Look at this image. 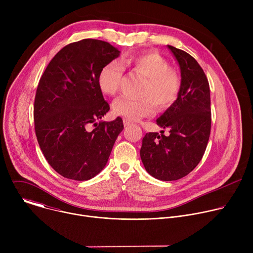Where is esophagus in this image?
<instances>
[{"label":"esophagus","instance_id":"obj_1","mask_svg":"<svg viewBox=\"0 0 253 253\" xmlns=\"http://www.w3.org/2000/svg\"><path fill=\"white\" fill-rule=\"evenodd\" d=\"M123 124H124V126H125V127H128V126H130L132 123H131L129 120L124 119V120H123Z\"/></svg>","mask_w":253,"mask_h":253}]
</instances>
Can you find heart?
Here are the masks:
<instances>
[{"label":"heart","instance_id":"obj_1","mask_svg":"<svg viewBox=\"0 0 253 253\" xmlns=\"http://www.w3.org/2000/svg\"><path fill=\"white\" fill-rule=\"evenodd\" d=\"M124 69L144 78L140 99L120 97L113 102V112L129 121H137L159 110H167L178 100L181 91V78L170 69L169 63L158 53L135 54L106 64L99 72L98 85L106 95L118 92Z\"/></svg>","mask_w":253,"mask_h":253}]
</instances>
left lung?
I'll return each instance as SVG.
<instances>
[{
  "mask_svg": "<svg viewBox=\"0 0 253 253\" xmlns=\"http://www.w3.org/2000/svg\"><path fill=\"white\" fill-rule=\"evenodd\" d=\"M168 48L181 70V91L176 103L156 121L169 129V135L164 131L146 133L140 149L146 171L163 181L183 178L198 165L211 129L210 89L203 69L185 51Z\"/></svg>",
  "mask_w": 253,
  "mask_h": 253,
  "instance_id": "1",
  "label": "left lung"
}]
</instances>
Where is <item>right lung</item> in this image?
<instances>
[{"mask_svg":"<svg viewBox=\"0 0 253 253\" xmlns=\"http://www.w3.org/2000/svg\"><path fill=\"white\" fill-rule=\"evenodd\" d=\"M119 55L101 40L71 43L55 55L39 81L36 136L48 163L65 178L85 181L96 176L124 128L120 117L100 121L110 106L99 88V72Z\"/></svg>","mask_w":253,"mask_h":253,"instance_id":"1","label":"right lung"}]
</instances>
